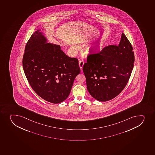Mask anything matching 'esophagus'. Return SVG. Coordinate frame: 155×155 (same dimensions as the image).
<instances>
[{"mask_svg": "<svg viewBox=\"0 0 155 155\" xmlns=\"http://www.w3.org/2000/svg\"><path fill=\"white\" fill-rule=\"evenodd\" d=\"M84 63L82 61H81L79 62V67H80L81 71H82V67H83V65H84Z\"/></svg>", "mask_w": 155, "mask_h": 155, "instance_id": "obj_1", "label": "esophagus"}]
</instances>
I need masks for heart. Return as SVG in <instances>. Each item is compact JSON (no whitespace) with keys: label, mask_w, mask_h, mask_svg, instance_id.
Returning <instances> with one entry per match:
<instances>
[{"label":"heart","mask_w":155,"mask_h":155,"mask_svg":"<svg viewBox=\"0 0 155 155\" xmlns=\"http://www.w3.org/2000/svg\"><path fill=\"white\" fill-rule=\"evenodd\" d=\"M72 48H76V46H72Z\"/></svg>","instance_id":"obj_1"}]
</instances>
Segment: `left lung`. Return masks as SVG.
I'll return each instance as SVG.
<instances>
[{
    "label": "left lung",
    "instance_id": "obj_1",
    "mask_svg": "<svg viewBox=\"0 0 155 155\" xmlns=\"http://www.w3.org/2000/svg\"><path fill=\"white\" fill-rule=\"evenodd\" d=\"M134 62L132 45L123 33L118 46H106L90 54L83 67L90 94L101 101L115 98L127 85Z\"/></svg>",
    "mask_w": 155,
    "mask_h": 155
}]
</instances>
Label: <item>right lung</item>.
<instances>
[{
  "label": "right lung",
  "mask_w": 155,
  "mask_h": 155,
  "mask_svg": "<svg viewBox=\"0 0 155 155\" xmlns=\"http://www.w3.org/2000/svg\"><path fill=\"white\" fill-rule=\"evenodd\" d=\"M40 30L32 35L23 55V67L28 82L43 100L58 104L70 93L80 73L78 60L68 57L58 45L47 43Z\"/></svg>",
  "instance_id": "right-lung-1"
}]
</instances>
